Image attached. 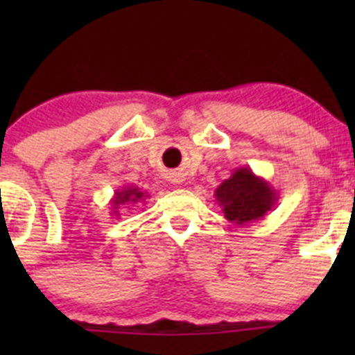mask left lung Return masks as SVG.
I'll return each mask as SVG.
<instances>
[{"mask_svg": "<svg viewBox=\"0 0 355 355\" xmlns=\"http://www.w3.org/2000/svg\"><path fill=\"white\" fill-rule=\"evenodd\" d=\"M225 218L237 227L256 223L273 211L278 192L250 168H237L214 191Z\"/></svg>", "mask_w": 355, "mask_h": 355, "instance_id": "left-lung-1", "label": "left lung"}]
</instances>
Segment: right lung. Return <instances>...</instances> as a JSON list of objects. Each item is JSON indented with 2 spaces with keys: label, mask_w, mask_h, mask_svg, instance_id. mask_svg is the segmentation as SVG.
I'll return each instance as SVG.
<instances>
[{
  "label": "right lung",
  "mask_w": 355,
  "mask_h": 355,
  "mask_svg": "<svg viewBox=\"0 0 355 355\" xmlns=\"http://www.w3.org/2000/svg\"><path fill=\"white\" fill-rule=\"evenodd\" d=\"M149 198V194L146 191H141L135 185H125V187L118 189L114 191V196L111 198L110 204H111V214L113 216H120V207L125 206H132V204H139V202H146V199Z\"/></svg>",
  "instance_id": "add662e5"
}]
</instances>
